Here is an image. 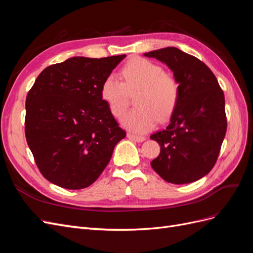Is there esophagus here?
<instances>
[{
    "mask_svg": "<svg viewBox=\"0 0 253 253\" xmlns=\"http://www.w3.org/2000/svg\"><path fill=\"white\" fill-rule=\"evenodd\" d=\"M126 136H127L128 139H131V140L136 141V142H142V141L145 140L144 136H138V135H135V134H132V133H127Z\"/></svg>",
    "mask_w": 253,
    "mask_h": 253,
    "instance_id": "obj_1",
    "label": "esophagus"
}]
</instances>
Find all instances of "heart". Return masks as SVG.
Instances as JSON below:
<instances>
[{
	"instance_id": "obj_1",
	"label": "heart",
	"mask_w": 253,
	"mask_h": 253,
	"mask_svg": "<svg viewBox=\"0 0 253 253\" xmlns=\"http://www.w3.org/2000/svg\"><path fill=\"white\" fill-rule=\"evenodd\" d=\"M121 78L110 75L100 88L102 100L115 117H120L127 108L129 95H134L137 109L121 118L125 127L135 133H145L155 126L157 120L166 121L173 114L179 99V83L172 75L152 61L135 57L121 70Z\"/></svg>"
}]
</instances>
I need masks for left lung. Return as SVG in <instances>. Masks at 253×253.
I'll return each instance as SVG.
<instances>
[{
    "mask_svg": "<svg viewBox=\"0 0 253 253\" xmlns=\"http://www.w3.org/2000/svg\"><path fill=\"white\" fill-rule=\"evenodd\" d=\"M144 56L166 63L179 83L178 103L169 126L150 136L160 145L151 166L168 182L196 181L212 170L225 138L224 91L208 66L178 48L166 47Z\"/></svg>",
    "mask_w": 253,
    "mask_h": 253,
    "instance_id": "1",
    "label": "left lung"
}]
</instances>
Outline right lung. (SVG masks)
Returning a JSON list of instances; mask_svg holds the SVG:
<instances>
[{
	"mask_svg": "<svg viewBox=\"0 0 253 253\" xmlns=\"http://www.w3.org/2000/svg\"><path fill=\"white\" fill-rule=\"evenodd\" d=\"M125 57L70 58L45 68L28 91L26 140L50 182L70 190L90 186L126 137L100 95L103 80Z\"/></svg>",
	"mask_w": 253,
	"mask_h": 253,
	"instance_id": "obj_1",
	"label": "right lung"
}]
</instances>
